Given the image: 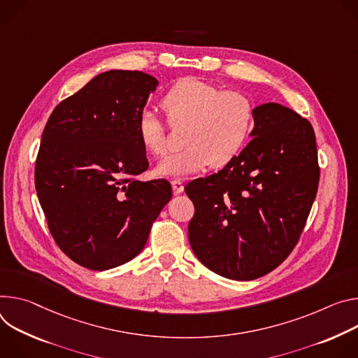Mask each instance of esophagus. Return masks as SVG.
Masks as SVG:
<instances>
[{"instance_id":"obj_1","label":"esophagus","mask_w":358,"mask_h":358,"mask_svg":"<svg viewBox=\"0 0 358 358\" xmlns=\"http://www.w3.org/2000/svg\"><path fill=\"white\" fill-rule=\"evenodd\" d=\"M172 187H173L175 194H180V193L183 192V189H185L183 182H182L180 179H173V180H172Z\"/></svg>"}]
</instances>
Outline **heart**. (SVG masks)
<instances>
[{"mask_svg":"<svg viewBox=\"0 0 358 358\" xmlns=\"http://www.w3.org/2000/svg\"><path fill=\"white\" fill-rule=\"evenodd\" d=\"M172 128L185 127L183 150L168 155L156 166L161 176H186L206 166L230 164L246 146L256 117L253 101L241 91H223L197 78H183L161 99ZM138 138L153 156L168 149V127L155 110L138 117Z\"/></svg>","mask_w":358,"mask_h":358,"instance_id":"b5f03b06","label":"heart"}]
</instances>
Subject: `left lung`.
Masks as SVG:
<instances>
[{
  "instance_id": "8db88e82",
  "label": "left lung",
  "mask_w": 358,
  "mask_h": 358,
  "mask_svg": "<svg viewBox=\"0 0 358 358\" xmlns=\"http://www.w3.org/2000/svg\"><path fill=\"white\" fill-rule=\"evenodd\" d=\"M253 139L222 171L185 187L194 205L189 242L209 270L255 280L297 245L320 166L311 124L274 103L256 106Z\"/></svg>"
}]
</instances>
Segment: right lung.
Returning a JSON list of instances; mask_svg holds the SVG:
<instances>
[{"label": "right lung", "instance_id": "1", "mask_svg": "<svg viewBox=\"0 0 358 358\" xmlns=\"http://www.w3.org/2000/svg\"><path fill=\"white\" fill-rule=\"evenodd\" d=\"M157 81L141 71H108L59 102L43 132L35 189L58 248L90 270L142 252L172 199L165 179L139 182L149 168L138 117Z\"/></svg>", "mask_w": 358, "mask_h": 358}]
</instances>
